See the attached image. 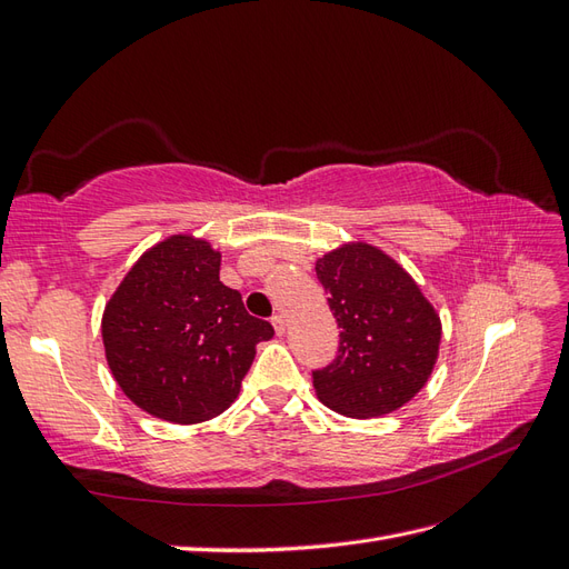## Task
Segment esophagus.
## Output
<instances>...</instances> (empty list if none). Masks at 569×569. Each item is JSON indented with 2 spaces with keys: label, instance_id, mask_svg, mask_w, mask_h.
<instances>
[{
  "label": "esophagus",
  "instance_id": "1",
  "mask_svg": "<svg viewBox=\"0 0 569 569\" xmlns=\"http://www.w3.org/2000/svg\"><path fill=\"white\" fill-rule=\"evenodd\" d=\"M271 325H273V329H276V335H279V337L286 335V317H283V315H273V317H271Z\"/></svg>",
  "mask_w": 569,
  "mask_h": 569
}]
</instances>
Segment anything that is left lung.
Instances as JSON below:
<instances>
[{
	"instance_id": "obj_1",
	"label": "left lung",
	"mask_w": 569,
	"mask_h": 569,
	"mask_svg": "<svg viewBox=\"0 0 569 569\" xmlns=\"http://www.w3.org/2000/svg\"><path fill=\"white\" fill-rule=\"evenodd\" d=\"M315 271L341 327L335 363L312 373L317 398L353 419L395 412L439 359V312L402 263L361 240L329 249Z\"/></svg>"
}]
</instances>
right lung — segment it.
<instances>
[{"mask_svg":"<svg viewBox=\"0 0 569 569\" xmlns=\"http://www.w3.org/2000/svg\"><path fill=\"white\" fill-rule=\"evenodd\" d=\"M271 337L273 327L220 281L218 249L189 232L144 249L101 315L118 388L142 412L183 427L237 400L257 345Z\"/></svg>","mask_w":569,"mask_h":569,"instance_id":"add662e5","label":"right lung"}]
</instances>
